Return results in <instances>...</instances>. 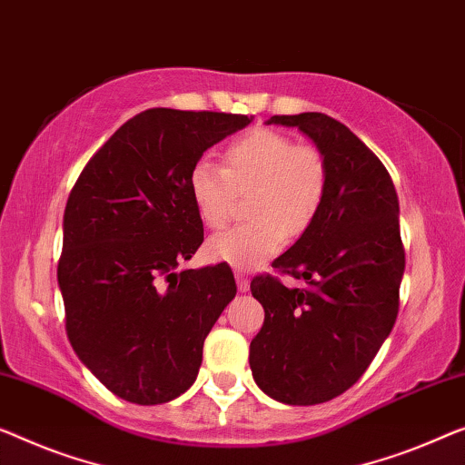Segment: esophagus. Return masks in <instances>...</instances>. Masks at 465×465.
I'll return each mask as SVG.
<instances>
[{
	"label": "esophagus",
	"instance_id": "1",
	"mask_svg": "<svg viewBox=\"0 0 465 465\" xmlns=\"http://www.w3.org/2000/svg\"><path fill=\"white\" fill-rule=\"evenodd\" d=\"M235 283H238L240 292H248V288H251V282H248V277L242 275V273H235Z\"/></svg>",
	"mask_w": 465,
	"mask_h": 465
}]
</instances>
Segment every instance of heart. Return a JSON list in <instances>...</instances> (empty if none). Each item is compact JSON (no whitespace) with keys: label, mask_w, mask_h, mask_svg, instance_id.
Masks as SVG:
<instances>
[{"label":"heart","mask_w":465,"mask_h":465,"mask_svg":"<svg viewBox=\"0 0 465 465\" xmlns=\"http://www.w3.org/2000/svg\"><path fill=\"white\" fill-rule=\"evenodd\" d=\"M188 188L198 217L213 230L230 221L235 198L251 192L246 203L252 223L211 238L206 252L238 272L259 269L282 251L288 235H299L320 213L328 169L311 145L273 129H254L235 137L223 150V169L206 161L192 166Z\"/></svg>","instance_id":"heart-1"}]
</instances>
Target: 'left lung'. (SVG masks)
Wrapping results in <instances>:
<instances>
[{"label": "left lung", "mask_w": 465, "mask_h": 465, "mask_svg": "<svg viewBox=\"0 0 465 465\" xmlns=\"http://www.w3.org/2000/svg\"><path fill=\"white\" fill-rule=\"evenodd\" d=\"M267 124L296 127L315 143L328 190L313 223L273 261L307 288H286L272 275L251 283L265 309L251 370L280 403L317 405L363 376L397 322L405 272L399 198L378 156L331 116H272Z\"/></svg>", "instance_id": "8db88e82"}]
</instances>
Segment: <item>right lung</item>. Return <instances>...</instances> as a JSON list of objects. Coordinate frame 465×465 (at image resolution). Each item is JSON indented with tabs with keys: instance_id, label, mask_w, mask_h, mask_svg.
<instances>
[{
	"instance_id": "1",
	"label": "right lung",
	"mask_w": 465,
	"mask_h": 465,
	"mask_svg": "<svg viewBox=\"0 0 465 465\" xmlns=\"http://www.w3.org/2000/svg\"><path fill=\"white\" fill-rule=\"evenodd\" d=\"M252 116L150 108L95 152L68 196L58 286L66 334L100 382L158 405L193 384L204 338L233 301L230 265L183 269L204 240L188 175Z\"/></svg>"
}]
</instances>
